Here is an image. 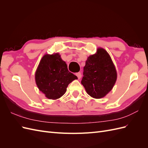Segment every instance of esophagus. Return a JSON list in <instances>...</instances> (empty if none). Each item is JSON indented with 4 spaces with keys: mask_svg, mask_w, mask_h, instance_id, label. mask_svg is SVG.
<instances>
[{
    "mask_svg": "<svg viewBox=\"0 0 148 148\" xmlns=\"http://www.w3.org/2000/svg\"><path fill=\"white\" fill-rule=\"evenodd\" d=\"M76 75L77 76V77H78V79H80V78H81V77H82V74H81V73H80V72L77 73H76Z\"/></svg>",
    "mask_w": 148,
    "mask_h": 148,
    "instance_id": "obj_1",
    "label": "esophagus"
}]
</instances>
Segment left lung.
<instances>
[{"label":"left lung","instance_id":"1","mask_svg":"<svg viewBox=\"0 0 148 148\" xmlns=\"http://www.w3.org/2000/svg\"><path fill=\"white\" fill-rule=\"evenodd\" d=\"M117 78V70L109 53L99 47L96 53L88 57L82 84L91 97L101 99L112 89Z\"/></svg>","mask_w":148,"mask_h":148}]
</instances>
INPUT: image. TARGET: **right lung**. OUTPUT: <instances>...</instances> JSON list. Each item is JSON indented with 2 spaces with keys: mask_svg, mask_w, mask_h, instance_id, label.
<instances>
[{
  "mask_svg": "<svg viewBox=\"0 0 148 148\" xmlns=\"http://www.w3.org/2000/svg\"><path fill=\"white\" fill-rule=\"evenodd\" d=\"M77 79L68 70L66 62L59 53L44 55L35 72V82L39 91L52 100L63 96L68 85Z\"/></svg>",
  "mask_w": 148,
  "mask_h": 148,
  "instance_id": "right-lung-1",
  "label": "right lung"
}]
</instances>
